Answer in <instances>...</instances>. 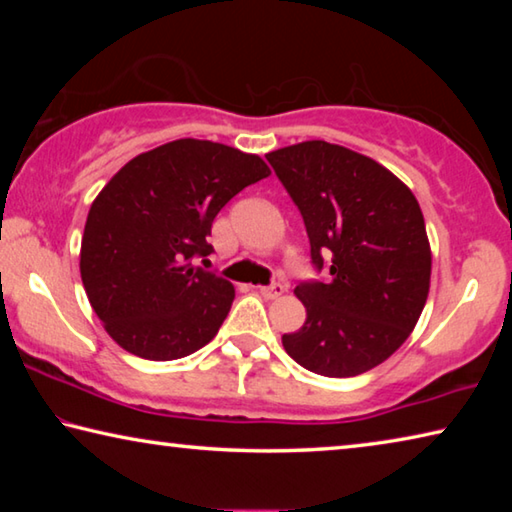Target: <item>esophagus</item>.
Returning <instances> with one entry per match:
<instances>
[{"label":"esophagus","instance_id":"34e87169","mask_svg":"<svg viewBox=\"0 0 512 512\" xmlns=\"http://www.w3.org/2000/svg\"><path fill=\"white\" fill-rule=\"evenodd\" d=\"M259 293H262V298H266V300H275V298L282 296L284 287H282V284H271V287L259 289Z\"/></svg>","mask_w":512,"mask_h":512}]
</instances>
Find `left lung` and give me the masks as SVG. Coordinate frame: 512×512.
I'll use <instances>...</instances> for the list:
<instances>
[{
	"label": "left lung",
	"mask_w": 512,
	"mask_h": 512,
	"mask_svg": "<svg viewBox=\"0 0 512 512\" xmlns=\"http://www.w3.org/2000/svg\"><path fill=\"white\" fill-rule=\"evenodd\" d=\"M305 219L311 259L327 282H302L307 320L284 334L293 361L316 375L357 377L409 339L431 282L418 198L393 171L339 144L311 140L266 153Z\"/></svg>",
	"instance_id": "obj_1"
}]
</instances>
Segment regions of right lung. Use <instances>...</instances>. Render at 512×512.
<instances>
[{"instance_id":"1","label":"right lung","mask_w":512,"mask_h":512,"mask_svg":"<svg viewBox=\"0 0 512 512\" xmlns=\"http://www.w3.org/2000/svg\"><path fill=\"white\" fill-rule=\"evenodd\" d=\"M271 176L253 153L210 140H173L126 162L88 212L81 280L119 348L149 361L187 357L210 343L235 287L194 264L221 207Z\"/></svg>"}]
</instances>
